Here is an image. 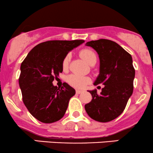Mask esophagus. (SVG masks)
Masks as SVG:
<instances>
[{"label": "esophagus", "mask_w": 153, "mask_h": 153, "mask_svg": "<svg viewBox=\"0 0 153 153\" xmlns=\"http://www.w3.org/2000/svg\"><path fill=\"white\" fill-rule=\"evenodd\" d=\"M75 92H76V94H81V93L83 92V91H81V90H76V91H75Z\"/></svg>", "instance_id": "34e87169"}]
</instances>
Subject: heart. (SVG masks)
I'll use <instances>...</instances> for the list:
<instances>
[{
  "label": "heart",
  "mask_w": 153,
  "mask_h": 153,
  "mask_svg": "<svg viewBox=\"0 0 153 153\" xmlns=\"http://www.w3.org/2000/svg\"><path fill=\"white\" fill-rule=\"evenodd\" d=\"M80 54L82 57V58L85 59L88 64L93 59H96V55L95 54V52L91 50H88V49L82 50L80 52ZM71 59V53H68L65 56L64 58L62 59V68L64 71H67L68 69ZM67 81L72 86L77 88H82L85 87L89 82V78H86V77H82L78 75L73 74L68 77Z\"/></svg>",
  "instance_id": "heart-1"
}]
</instances>
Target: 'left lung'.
Instances as JSON below:
<instances>
[{"mask_svg":"<svg viewBox=\"0 0 153 153\" xmlns=\"http://www.w3.org/2000/svg\"><path fill=\"white\" fill-rule=\"evenodd\" d=\"M85 46L92 47L99 54V74L94 85L103 84L104 87L88 91L92 96L85 109L91 119L100 122H108L118 117L125 108L133 93L135 71L132 57L115 42L101 39L88 42Z\"/></svg>","mask_w":153,"mask_h":153,"instance_id":"obj_1","label":"left lung"}]
</instances>
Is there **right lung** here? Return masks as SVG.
<instances>
[{
    "label": "right lung",
    "instance_id": "1",
    "mask_svg": "<svg viewBox=\"0 0 153 153\" xmlns=\"http://www.w3.org/2000/svg\"><path fill=\"white\" fill-rule=\"evenodd\" d=\"M84 42L53 40L40 43L21 65L19 82L23 101L31 114L41 122H55L65 114L75 90L66 82L59 88L52 82L63 71L65 56Z\"/></svg>",
    "mask_w": 153,
    "mask_h": 153
}]
</instances>
